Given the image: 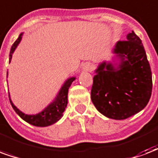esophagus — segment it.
<instances>
[{
	"mask_svg": "<svg viewBox=\"0 0 158 158\" xmlns=\"http://www.w3.org/2000/svg\"><path fill=\"white\" fill-rule=\"evenodd\" d=\"M82 69H83L84 70L91 71L93 69V66L90 63H89V62H86V63L82 64Z\"/></svg>",
	"mask_w": 158,
	"mask_h": 158,
	"instance_id": "1",
	"label": "esophagus"
}]
</instances>
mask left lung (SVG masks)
I'll list each match as a JSON object with an SVG mask.
<instances>
[{"mask_svg": "<svg viewBox=\"0 0 158 158\" xmlns=\"http://www.w3.org/2000/svg\"><path fill=\"white\" fill-rule=\"evenodd\" d=\"M114 53L120 60L118 67L103 62L94 77L91 99L99 113L122 120L138 114L151 98L152 79L146 51L133 31L127 40L116 44Z\"/></svg>", "mask_w": 158, "mask_h": 158, "instance_id": "1", "label": "left lung"}]
</instances>
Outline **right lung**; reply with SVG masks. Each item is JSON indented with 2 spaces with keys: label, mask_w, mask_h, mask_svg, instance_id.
Listing matches in <instances>:
<instances>
[{
  "label": "right lung",
  "mask_w": 158,
  "mask_h": 158,
  "mask_svg": "<svg viewBox=\"0 0 158 158\" xmlns=\"http://www.w3.org/2000/svg\"><path fill=\"white\" fill-rule=\"evenodd\" d=\"M22 35L23 33H21L18 37V39L14 42V44H12L11 49H10V51L9 62H10L13 52L15 51V48L17 47V45L21 40ZM74 79H75L74 77H72V78H69V79H67L65 83L62 86V88H61V89L60 90V92L58 94L57 97L55 98V100L53 101L50 105L47 106L43 111L39 113V114H35V115H28V114H23L22 112L20 111L13 104L10 98L9 94L10 102L12 108L15 110V113L23 120H25L28 123L36 126V127H47V126H50V125L54 124L56 122H58L63 116V113L65 110L66 106H67V103H68L69 89L71 84L73 83Z\"/></svg>",
  "instance_id": "right-lung-1"
}]
</instances>
